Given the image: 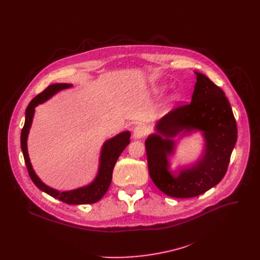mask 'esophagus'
I'll return each mask as SVG.
<instances>
[{
    "label": "esophagus",
    "mask_w": 260,
    "mask_h": 260,
    "mask_svg": "<svg viewBox=\"0 0 260 260\" xmlns=\"http://www.w3.org/2000/svg\"><path fill=\"white\" fill-rule=\"evenodd\" d=\"M145 135H146V129H145V127L142 126V125H139V126L135 127V129H134V132H133V137H134V139H136V140H139V139L143 138Z\"/></svg>",
    "instance_id": "34e87169"
}]
</instances>
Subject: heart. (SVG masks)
<instances>
[{
  "label": "heart",
  "instance_id": "heart-1",
  "mask_svg": "<svg viewBox=\"0 0 260 260\" xmlns=\"http://www.w3.org/2000/svg\"><path fill=\"white\" fill-rule=\"evenodd\" d=\"M164 90H165V86H164V85H159V86H156V87L153 89V93H154L155 95H158V94H160ZM178 99H179V95H178V93H176V92H173V93L169 94V95L162 101V103H161V109H162V110H168V109H170V108L178 101Z\"/></svg>",
  "mask_w": 260,
  "mask_h": 260
}]
</instances>
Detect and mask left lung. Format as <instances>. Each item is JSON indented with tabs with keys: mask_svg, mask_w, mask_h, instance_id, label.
<instances>
[{
	"mask_svg": "<svg viewBox=\"0 0 260 260\" xmlns=\"http://www.w3.org/2000/svg\"><path fill=\"white\" fill-rule=\"evenodd\" d=\"M197 82L190 104L179 107L154 125L145 141L149 175L165 194L188 199L217 185L224 177L238 129L229 100L220 87L194 71ZM200 132L203 149L194 162L171 169L180 139Z\"/></svg>",
	"mask_w": 260,
	"mask_h": 260,
	"instance_id": "8db88e82",
	"label": "left lung"
}]
</instances>
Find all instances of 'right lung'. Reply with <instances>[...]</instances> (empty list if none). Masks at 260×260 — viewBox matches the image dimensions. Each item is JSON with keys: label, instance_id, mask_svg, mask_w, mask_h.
I'll list each match as a JSON object with an SVG mask.
<instances>
[{"label": "right lung", "instance_id": "obj_1", "mask_svg": "<svg viewBox=\"0 0 260 260\" xmlns=\"http://www.w3.org/2000/svg\"><path fill=\"white\" fill-rule=\"evenodd\" d=\"M73 84L71 83L51 84L44 91H42L40 94H38L35 99L31 100V102L28 104L25 110V121L20 135V146H21V150L23 153L25 166L28 171L29 177L31 181L35 183L36 186L40 190L69 205L94 204L99 202L107 192L111 184V181H112V173H113L114 166L119 155L122 153V151L125 149L126 146L131 142L129 140L131 133L128 131L119 133L116 136L106 140L103 143L101 152H100V157H99L98 173L94 179L90 183L84 185V186L72 189V190L59 191L55 188L48 186L47 184H45L32 169V166L28 156V151H27V138H28L31 123H32L36 107L39 106L40 104L45 103L46 101L51 99L53 95H55L57 92L63 89L71 88Z\"/></svg>", "mask_w": 260, "mask_h": 260}]
</instances>
